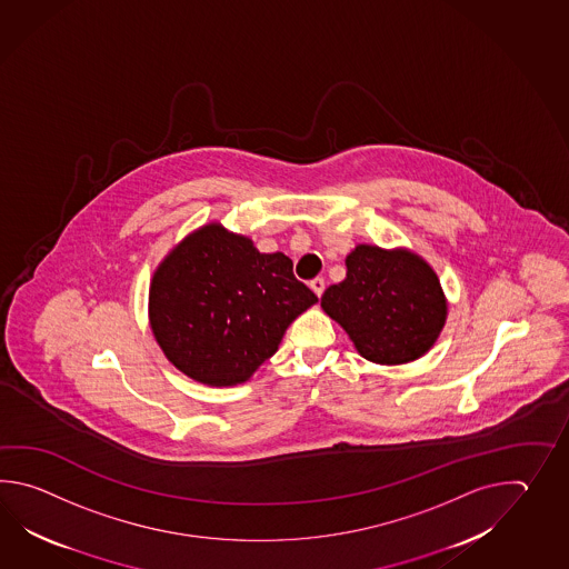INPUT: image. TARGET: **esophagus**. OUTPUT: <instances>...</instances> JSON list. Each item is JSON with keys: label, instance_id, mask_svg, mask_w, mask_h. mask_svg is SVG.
Wrapping results in <instances>:
<instances>
[{"label": "esophagus", "instance_id": "obj_1", "mask_svg": "<svg viewBox=\"0 0 569 569\" xmlns=\"http://www.w3.org/2000/svg\"><path fill=\"white\" fill-rule=\"evenodd\" d=\"M309 287L313 289V292L317 295V297H321V295H323V290H326V280L313 279L311 282H309Z\"/></svg>", "mask_w": 569, "mask_h": 569}]
</instances>
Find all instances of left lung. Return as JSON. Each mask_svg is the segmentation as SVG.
<instances>
[{"label":"left lung","mask_w":569,"mask_h":569,"mask_svg":"<svg viewBox=\"0 0 569 569\" xmlns=\"http://www.w3.org/2000/svg\"><path fill=\"white\" fill-rule=\"evenodd\" d=\"M346 279L321 307L346 329L358 353L376 363H407L433 348L448 317L436 270L407 248L360 243L346 258Z\"/></svg>","instance_id":"obj_1"}]
</instances>
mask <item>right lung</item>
Returning a JSON list of instances; mask_svg holds the SVG:
<instances>
[{
    "mask_svg": "<svg viewBox=\"0 0 569 569\" xmlns=\"http://www.w3.org/2000/svg\"><path fill=\"white\" fill-rule=\"evenodd\" d=\"M317 295L282 252L207 223L157 268L148 315L158 346L182 375L209 387L242 385L279 350L287 327Z\"/></svg>",
    "mask_w": 569,
    "mask_h": 569,
    "instance_id": "add662e5",
    "label": "right lung"
}]
</instances>
